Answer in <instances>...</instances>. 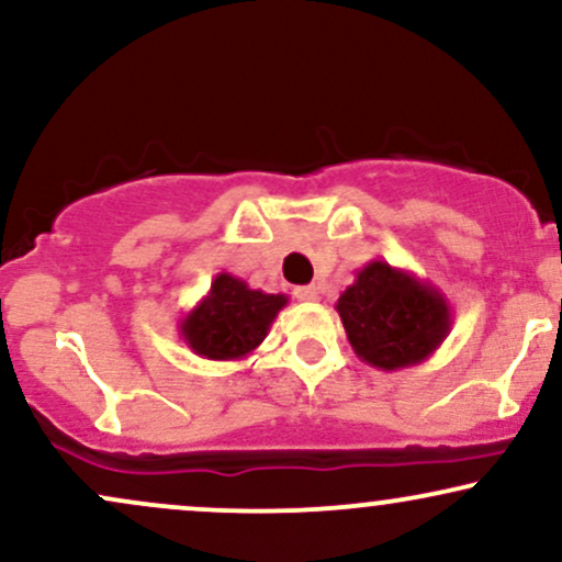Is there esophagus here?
<instances>
[{"label": "esophagus", "instance_id": "34e87169", "mask_svg": "<svg viewBox=\"0 0 562 562\" xmlns=\"http://www.w3.org/2000/svg\"><path fill=\"white\" fill-rule=\"evenodd\" d=\"M295 299H299V301H319V285L295 288Z\"/></svg>", "mask_w": 562, "mask_h": 562}]
</instances>
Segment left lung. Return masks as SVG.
<instances>
[{
  "label": "left lung",
  "instance_id": "left-lung-1",
  "mask_svg": "<svg viewBox=\"0 0 562 562\" xmlns=\"http://www.w3.org/2000/svg\"><path fill=\"white\" fill-rule=\"evenodd\" d=\"M335 308L353 353L385 372L423 364L447 340L454 319L441 290L380 259L359 269Z\"/></svg>",
  "mask_w": 562,
  "mask_h": 562
}]
</instances>
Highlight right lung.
<instances>
[{
	"label": "right lung",
	"mask_w": 562,
	"mask_h": 562,
	"mask_svg": "<svg viewBox=\"0 0 562 562\" xmlns=\"http://www.w3.org/2000/svg\"><path fill=\"white\" fill-rule=\"evenodd\" d=\"M285 306V293H263L240 277L222 272L198 306L179 319V338L211 362H237L263 344Z\"/></svg>",
	"instance_id": "obj_1"
}]
</instances>
